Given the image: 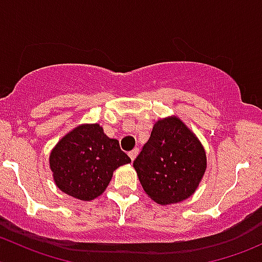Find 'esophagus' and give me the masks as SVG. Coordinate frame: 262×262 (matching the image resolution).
<instances>
[{
  "instance_id": "34e87169",
  "label": "esophagus",
  "mask_w": 262,
  "mask_h": 262,
  "mask_svg": "<svg viewBox=\"0 0 262 262\" xmlns=\"http://www.w3.org/2000/svg\"><path fill=\"white\" fill-rule=\"evenodd\" d=\"M137 155H138V148H136V149H133V150H130V152H128L129 158H130L132 161H134V158L137 157Z\"/></svg>"
}]
</instances>
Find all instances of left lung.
I'll use <instances>...</instances> for the list:
<instances>
[{
    "label": "left lung",
    "mask_w": 262,
    "mask_h": 262,
    "mask_svg": "<svg viewBox=\"0 0 262 262\" xmlns=\"http://www.w3.org/2000/svg\"><path fill=\"white\" fill-rule=\"evenodd\" d=\"M133 167L153 202L176 204L198 189L207 170V153L194 132L172 115L156 121Z\"/></svg>",
    "instance_id": "left-lung-1"
}]
</instances>
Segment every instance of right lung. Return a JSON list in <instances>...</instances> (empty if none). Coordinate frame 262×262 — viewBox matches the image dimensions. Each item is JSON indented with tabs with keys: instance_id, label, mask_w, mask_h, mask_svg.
Listing matches in <instances>:
<instances>
[{
	"instance_id": "obj_1",
	"label": "right lung",
	"mask_w": 262,
	"mask_h": 262,
	"mask_svg": "<svg viewBox=\"0 0 262 262\" xmlns=\"http://www.w3.org/2000/svg\"><path fill=\"white\" fill-rule=\"evenodd\" d=\"M130 158L119 141L109 138L100 124H80L59 139L49 155V167L58 189L90 202L106 190L113 173Z\"/></svg>"
}]
</instances>
